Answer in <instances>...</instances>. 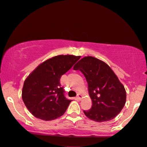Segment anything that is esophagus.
<instances>
[{"label":"esophagus","instance_id":"esophagus-1","mask_svg":"<svg viewBox=\"0 0 147 147\" xmlns=\"http://www.w3.org/2000/svg\"><path fill=\"white\" fill-rule=\"evenodd\" d=\"M82 98H83V96H82V95H81V94H80V93L78 94V95H77V99H78V100L81 101V99H82Z\"/></svg>","mask_w":147,"mask_h":147}]
</instances>
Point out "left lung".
<instances>
[{
    "mask_svg": "<svg viewBox=\"0 0 147 147\" xmlns=\"http://www.w3.org/2000/svg\"><path fill=\"white\" fill-rule=\"evenodd\" d=\"M86 78L92 101L91 109L83 111L88 118L97 122L112 120L122 111L126 101L124 85L114 72L102 60L85 56L74 66Z\"/></svg>",
    "mask_w": 147,
    "mask_h": 147,
    "instance_id": "1",
    "label": "left lung"
}]
</instances>
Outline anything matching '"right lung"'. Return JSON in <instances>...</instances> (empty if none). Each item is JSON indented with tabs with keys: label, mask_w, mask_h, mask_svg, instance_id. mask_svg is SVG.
I'll return each instance as SVG.
<instances>
[{
	"label": "right lung",
	"mask_w": 147,
	"mask_h": 147,
	"mask_svg": "<svg viewBox=\"0 0 147 147\" xmlns=\"http://www.w3.org/2000/svg\"><path fill=\"white\" fill-rule=\"evenodd\" d=\"M81 56L58 55L46 60L25 80L22 99L33 116L45 121L60 118L72 100L64 97L60 79Z\"/></svg>",
	"instance_id": "1"
}]
</instances>
